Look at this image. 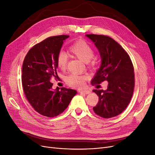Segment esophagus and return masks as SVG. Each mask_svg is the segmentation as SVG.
I'll use <instances>...</instances> for the list:
<instances>
[{
	"label": "esophagus",
	"instance_id": "esophagus-1",
	"mask_svg": "<svg viewBox=\"0 0 155 155\" xmlns=\"http://www.w3.org/2000/svg\"><path fill=\"white\" fill-rule=\"evenodd\" d=\"M79 92L80 94H88L91 93L90 91H79Z\"/></svg>",
	"mask_w": 155,
	"mask_h": 155
}]
</instances>
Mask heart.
I'll list each match as a JSON object with an SVG mask.
<instances>
[{"mask_svg": "<svg viewBox=\"0 0 155 155\" xmlns=\"http://www.w3.org/2000/svg\"><path fill=\"white\" fill-rule=\"evenodd\" d=\"M69 50L73 55L76 56L79 59L84 62H88L94 55L93 48L86 41H79L70 46ZM68 55L63 51L58 53L56 63L58 67L61 70L66 69L68 64ZM87 76L84 75H79L77 74H71L67 78L66 82L70 87L75 88H81L85 84Z\"/></svg>", "mask_w": 155, "mask_h": 155, "instance_id": "1", "label": "heart"}]
</instances>
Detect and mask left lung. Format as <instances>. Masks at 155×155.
<instances>
[{"label":"left lung","mask_w":155,"mask_h":155,"mask_svg":"<svg viewBox=\"0 0 155 155\" xmlns=\"http://www.w3.org/2000/svg\"><path fill=\"white\" fill-rule=\"evenodd\" d=\"M99 51L101 64L92 83L108 81L107 89L94 90L99 101L93 107L95 113L104 118L121 114L128 106L134 87L133 64L125 50L111 37L103 35H86Z\"/></svg>","instance_id":"8db88e82"}]
</instances>
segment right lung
Returning <instances> with one entry per match:
<instances>
[{"label":"right lung","instance_id":"1","mask_svg":"<svg viewBox=\"0 0 155 155\" xmlns=\"http://www.w3.org/2000/svg\"><path fill=\"white\" fill-rule=\"evenodd\" d=\"M68 37L61 35L45 39L33 46L23 61V91L34 110L46 117L61 114L77 94L76 91L64 87L53 90L51 82V79L58 77L56 59Z\"/></svg>","mask_w":155,"mask_h":155}]
</instances>
